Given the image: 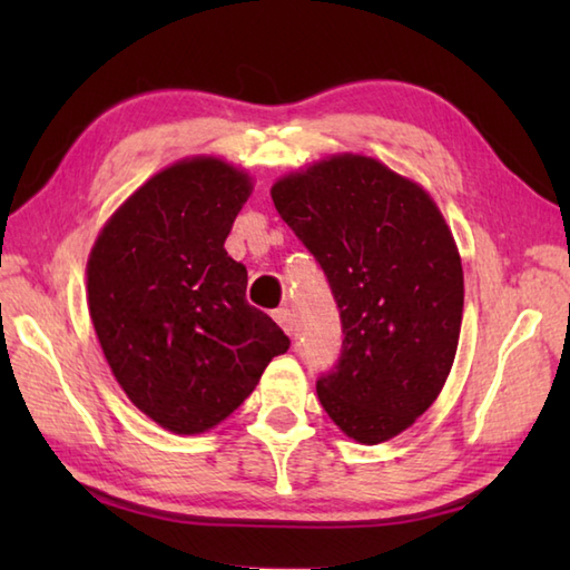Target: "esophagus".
<instances>
[{
  "label": "esophagus",
  "instance_id": "obj_1",
  "mask_svg": "<svg viewBox=\"0 0 570 570\" xmlns=\"http://www.w3.org/2000/svg\"><path fill=\"white\" fill-rule=\"evenodd\" d=\"M274 321L282 325V328L292 335L296 328V318H294V311L292 308H276L274 311Z\"/></svg>",
  "mask_w": 570,
  "mask_h": 570
}]
</instances>
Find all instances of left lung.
Instances as JSON below:
<instances>
[{"label":"left lung","instance_id":"1","mask_svg":"<svg viewBox=\"0 0 570 570\" xmlns=\"http://www.w3.org/2000/svg\"><path fill=\"white\" fill-rule=\"evenodd\" d=\"M272 198L328 278L343 345L316 392L350 439L382 443L441 394L463 321V266L429 193L367 156H333Z\"/></svg>","mask_w":570,"mask_h":570}]
</instances>
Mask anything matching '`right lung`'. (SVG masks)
<instances>
[{"label":"right lung","mask_w":570,"mask_h":570,"mask_svg":"<svg viewBox=\"0 0 570 570\" xmlns=\"http://www.w3.org/2000/svg\"><path fill=\"white\" fill-rule=\"evenodd\" d=\"M249 190L225 161L168 166L112 215L90 254L102 353L135 406L174 433L227 419L292 345L247 304L245 264L225 252Z\"/></svg>","instance_id":"add662e5"}]
</instances>
